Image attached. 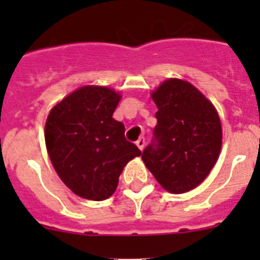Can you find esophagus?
I'll list each match as a JSON object with an SVG mask.
<instances>
[{
  "mask_svg": "<svg viewBox=\"0 0 260 260\" xmlns=\"http://www.w3.org/2000/svg\"><path fill=\"white\" fill-rule=\"evenodd\" d=\"M137 146H138V148H139V150L143 151L144 146H146V139H144V138H139V139L137 141Z\"/></svg>",
  "mask_w": 260,
  "mask_h": 260,
  "instance_id": "1",
  "label": "esophagus"
}]
</instances>
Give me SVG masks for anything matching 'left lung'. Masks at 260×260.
Wrapping results in <instances>:
<instances>
[{
    "instance_id": "left-lung-1",
    "label": "left lung",
    "mask_w": 260,
    "mask_h": 260,
    "mask_svg": "<svg viewBox=\"0 0 260 260\" xmlns=\"http://www.w3.org/2000/svg\"><path fill=\"white\" fill-rule=\"evenodd\" d=\"M157 125L142 160L173 194L190 191L208 176L221 150V123L215 107L194 86L168 79L152 93Z\"/></svg>"
}]
</instances>
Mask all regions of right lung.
<instances>
[{
	"instance_id": "add662e5",
	"label": "right lung",
	"mask_w": 260,
	"mask_h": 260,
	"mask_svg": "<svg viewBox=\"0 0 260 260\" xmlns=\"http://www.w3.org/2000/svg\"><path fill=\"white\" fill-rule=\"evenodd\" d=\"M121 96L107 87L77 89L50 110L45 144L63 183L89 201L113 194L118 177L141 150L126 141L125 126L113 118Z\"/></svg>"
}]
</instances>
